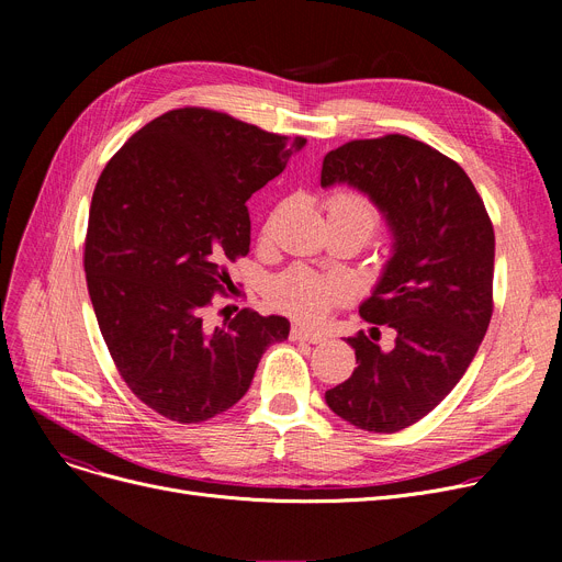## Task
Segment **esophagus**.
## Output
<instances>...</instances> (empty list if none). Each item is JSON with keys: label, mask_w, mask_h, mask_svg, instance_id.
Segmentation results:
<instances>
[{"label": "esophagus", "mask_w": 562, "mask_h": 562, "mask_svg": "<svg viewBox=\"0 0 562 562\" xmlns=\"http://www.w3.org/2000/svg\"><path fill=\"white\" fill-rule=\"evenodd\" d=\"M291 341H307V344H323L326 341V337L318 335V333H312L303 326H293L291 328Z\"/></svg>", "instance_id": "esophagus-1"}]
</instances>
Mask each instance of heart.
<instances>
[{"label": "heart", "instance_id": "b5f03b06", "mask_svg": "<svg viewBox=\"0 0 562 562\" xmlns=\"http://www.w3.org/2000/svg\"><path fill=\"white\" fill-rule=\"evenodd\" d=\"M328 216L358 223L369 236L378 225L380 214L369 195L352 189H339L328 195ZM346 299L348 284L341 278L321 276L310 269H289L271 284L273 305L303 321L321 318Z\"/></svg>", "mask_w": 562, "mask_h": 562}]
</instances>
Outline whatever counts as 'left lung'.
Segmentation results:
<instances>
[{"label":"left lung","instance_id":"8db88e82","mask_svg":"<svg viewBox=\"0 0 562 562\" xmlns=\"http://www.w3.org/2000/svg\"><path fill=\"white\" fill-rule=\"evenodd\" d=\"M341 182L385 214L394 255L360 307L373 323L371 337L346 339L358 369L326 392V403L362 430L398 432L449 396L487 333L494 227L467 172L403 134L350 140L328 153L321 187ZM380 325L397 330L392 351L374 344Z\"/></svg>","mask_w":562,"mask_h":562}]
</instances>
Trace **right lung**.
Wrapping results in <instances>:
<instances>
[{"label": "right lung", "instance_id": "add662e5", "mask_svg": "<svg viewBox=\"0 0 562 562\" xmlns=\"http://www.w3.org/2000/svg\"><path fill=\"white\" fill-rule=\"evenodd\" d=\"M305 138L184 106L138 130L93 191L83 271L113 364L138 401L200 424L248 392L263 350L289 337L284 316L241 310L210 328L225 263L250 250L248 198Z\"/></svg>", "mask_w": 562, "mask_h": 562}]
</instances>
